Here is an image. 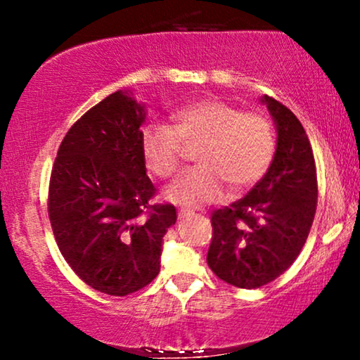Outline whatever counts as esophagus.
<instances>
[{"instance_id": "obj_1", "label": "esophagus", "mask_w": 360, "mask_h": 360, "mask_svg": "<svg viewBox=\"0 0 360 360\" xmlns=\"http://www.w3.org/2000/svg\"><path fill=\"white\" fill-rule=\"evenodd\" d=\"M177 217H179V220H189V218L194 217V213L193 212H184V210H181Z\"/></svg>"}]
</instances>
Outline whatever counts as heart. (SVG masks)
Here are the masks:
<instances>
[{
    "label": "heart",
    "instance_id": "1",
    "mask_svg": "<svg viewBox=\"0 0 360 360\" xmlns=\"http://www.w3.org/2000/svg\"><path fill=\"white\" fill-rule=\"evenodd\" d=\"M183 143L198 146V166L167 186L164 196L181 206H200L221 200L226 184L233 191L250 188L266 174L276 152L269 118L240 111L230 103L200 100L172 113V125L148 123L142 134L147 171L169 179L183 164Z\"/></svg>",
    "mask_w": 360,
    "mask_h": 360
}]
</instances>
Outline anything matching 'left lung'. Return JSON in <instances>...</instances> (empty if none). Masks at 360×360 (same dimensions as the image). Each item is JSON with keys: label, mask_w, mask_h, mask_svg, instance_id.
<instances>
[{"label": "left lung", "mask_w": 360, "mask_h": 360, "mask_svg": "<svg viewBox=\"0 0 360 360\" xmlns=\"http://www.w3.org/2000/svg\"><path fill=\"white\" fill-rule=\"evenodd\" d=\"M267 105L278 131L269 169L249 194L212 214L208 266L225 283L255 289L279 278L307 242L316 212V167L307 131L274 98Z\"/></svg>", "instance_id": "obj_1"}]
</instances>
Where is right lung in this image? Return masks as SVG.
I'll return each mask as SVG.
<instances>
[{
	"label": "right lung",
	"instance_id": "obj_1",
	"mask_svg": "<svg viewBox=\"0 0 360 360\" xmlns=\"http://www.w3.org/2000/svg\"><path fill=\"white\" fill-rule=\"evenodd\" d=\"M146 106L117 91L69 128L53 162L49 218L65 262L88 286L127 296L160 271L172 205H152L142 157Z\"/></svg>",
	"mask_w": 360,
	"mask_h": 360
}]
</instances>
